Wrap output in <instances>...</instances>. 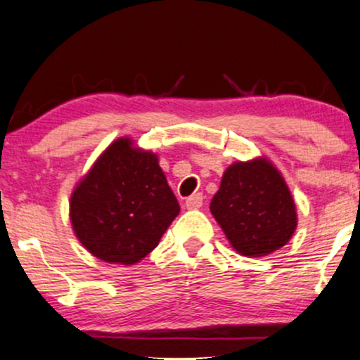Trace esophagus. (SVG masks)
I'll use <instances>...</instances> for the list:
<instances>
[{
    "label": "esophagus",
    "instance_id": "obj_1",
    "mask_svg": "<svg viewBox=\"0 0 360 360\" xmlns=\"http://www.w3.org/2000/svg\"><path fill=\"white\" fill-rule=\"evenodd\" d=\"M201 205H203V194L201 193L191 194V196L186 200V208L188 210H196V208H200Z\"/></svg>",
    "mask_w": 360,
    "mask_h": 360
}]
</instances>
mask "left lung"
<instances>
[{"mask_svg": "<svg viewBox=\"0 0 360 360\" xmlns=\"http://www.w3.org/2000/svg\"><path fill=\"white\" fill-rule=\"evenodd\" d=\"M210 210L233 249L247 257L286 245L298 223L286 183L266 159L226 169Z\"/></svg>", "mask_w": 360, "mask_h": 360, "instance_id": "8db88e82", "label": "left lung"}]
</instances>
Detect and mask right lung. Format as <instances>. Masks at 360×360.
<instances>
[{"instance_id":"obj_1","label":"right lung","mask_w":360,"mask_h":360,"mask_svg":"<svg viewBox=\"0 0 360 360\" xmlns=\"http://www.w3.org/2000/svg\"><path fill=\"white\" fill-rule=\"evenodd\" d=\"M157 155L118 139L94 162L71 196V221L82 245L110 264L150 254L179 213Z\"/></svg>"}]
</instances>
